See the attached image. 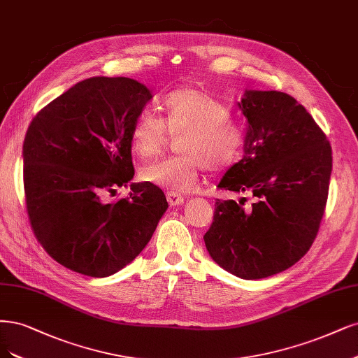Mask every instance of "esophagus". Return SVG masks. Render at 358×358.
Here are the masks:
<instances>
[{"mask_svg":"<svg viewBox=\"0 0 358 358\" xmlns=\"http://www.w3.org/2000/svg\"><path fill=\"white\" fill-rule=\"evenodd\" d=\"M167 201L170 206H179L183 203V196L176 192H167Z\"/></svg>","mask_w":358,"mask_h":358,"instance_id":"34e87169","label":"esophagus"}]
</instances>
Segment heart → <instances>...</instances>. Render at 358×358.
<instances>
[{
  "mask_svg": "<svg viewBox=\"0 0 358 358\" xmlns=\"http://www.w3.org/2000/svg\"><path fill=\"white\" fill-rule=\"evenodd\" d=\"M162 113L159 118L143 110L133 120V151L141 158L151 157L162 150L170 133L179 134L176 150L180 154L143 166L142 180L170 192H185L195 187L206 167L222 171L238 159L244 130L215 97L194 87H182L164 97Z\"/></svg>",
  "mask_w": 358,
  "mask_h": 358,
  "instance_id": "heart-1",
  "label": "heart"
}]
</instances>
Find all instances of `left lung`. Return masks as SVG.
I'll return each mask as SVG.
<instances>
[{
	"mask_svg": "<svg viewBox=\"0 0 358 358\" xmlns=\"http://www.w3.org/2000/svg\"><path fill=\"white\" fill-rule=\"evenodd\" d=\"M244 157L217 187L243 196L216 200L204 234L213 261L244 280L281 273L310 250L322 224L331 173V146L294 97L245 90Z\"/></svg>",
	"mask_w": 358,
	"mask_h": 358,
	"instance_id": "obj_1",
	"label": "left lung"
}]
</instances>
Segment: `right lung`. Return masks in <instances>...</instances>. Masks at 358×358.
Instances as JSON below:
<instances>
[{"mask_svg": "<svg viewBox=\"0 0 358 358\" xmlns=\"http://www.w3.org/2000/svg\"><path fill=\"white\" fill-rule=\"evenodd\" d=\"M151 92L126 77L77 83L36 114L23 142L27 212L36 240L56 262L89 277L129 265L167 210L164 192L131 183L130 127Z\"/></svg>", "mask_w": 358, "mask_h": 358, "instance_id": "obj_1", "label": "right lung"}]
</instances>
